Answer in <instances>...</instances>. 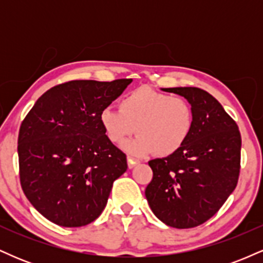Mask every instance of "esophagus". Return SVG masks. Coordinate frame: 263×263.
Listing matches in <instances>:
<instances>
[{
	"label": "esophagus",
	"mask_w": 263,
	"mask_h": 263,
	"mask_svg": "<svg viewBox=\"0 0 263 263\" xmlns=\"http://www.w3.org/2000/svg\"><path fill=\"white\" fill-rule=\"evenodd\" d=\"M138 163H140V161H137V159L131 158V157H127V164H128L129 170H132V168H134L135 165H137Z\"/></svg>",
	"instance_id": "esophagus-1"
}]
</instances>
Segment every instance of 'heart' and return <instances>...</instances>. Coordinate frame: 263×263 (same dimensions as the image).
I'll list each match as a JSON object with an SVG mask.
<instances>
[{
    "label": "heart",
    "instance_id": "obj_1",
    "mask_svg": "<svg viewBox=\"0 0 263 263\" xmlns=\"http://www.w3.org/2000/svg\"><path fill=\"white\" fill-rule=\"evenodd\" d=\"M99 120L114 144L122 143L136 128L137 137L123 146L129 155L146 156L155 151L156 155L164 157L177 152L188 140L193 110L182 96L138 87L123 96L120 108H102Z\"/></svg>",
    "mask_w": 263,
    "mask_h": 263
}]
</instances>
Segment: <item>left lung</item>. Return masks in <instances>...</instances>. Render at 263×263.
Listing matches in <instances>:
<instances>
[{"mask_svg":"<svg viewBox=\"0 0 263 263\" xmlns=\"http://www.w3.org/2000/svg\"><path fill=\"white\" fill-rule=\"evenodd\" d=\"M185 98L193 110V128L177 152L148 162L153 178L147 201L165 225L189 229L215 215L236 188L241 135L221 104L199 87H168Z\"/></svg>","mask_w":263,"mask_h":263,"instance_id":"left-lung-1","label":"left lung"}]
</instances>
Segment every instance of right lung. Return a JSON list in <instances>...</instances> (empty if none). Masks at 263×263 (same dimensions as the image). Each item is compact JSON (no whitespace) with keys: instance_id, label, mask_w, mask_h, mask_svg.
I'll return each instance as SVG.
<instances>
[{"instance_id":"1","label":"right lung","mask_w":263,"mask_h":263,"mask_svg":"<svg viewBox=\"0 0 263 263\" xmlns=\"http://www.w3.org/2000/svg\"><path fill=\"white\" fill-rule=\"evenodd\" d=\"M131 81L60 84L44 92L23 120L18 135L21 185L49 221L79 228L106 206L127 161L108 141L99 116Z\"/></svg>"}]
</instances>
